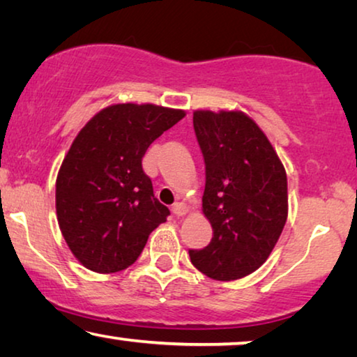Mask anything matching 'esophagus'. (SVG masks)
<instances>
[{
	"label": "esophagus",
	"mask_w": 357,
	"mask_h": 357,
	"mask_svg": "<svg viewBox=\"0 0 357 357\" xmlns=\"http://www.w3.org/2000/svg\"><path fill=\"white\" fill-rule=\"evenodd\" d=\"M173 213L176 216H183V215H185V213L189 211V206L185 205V204H183V202H176V204L173 205Z\"/></svg>",
	"instance_id": "obj_1"
}]
</instances>
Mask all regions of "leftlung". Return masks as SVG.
<instances>
[{"label": "left lung", "mask_w": 357, "mask_h": 357, "mask_svg": "<svg viewBox=\"0 0 357 357\" xmlns=\"http://www.w3.org/2000/svg\"><path fill=\"white\" fill-rule=\"evenodd\" d=\"M194 130L205 160L202 211L213 237L189 250L190 261L215 280L242 279L268 259L285 226V168L243 112L195 110Z\"/></svg>", "instance_id": "left-lung-1"}]
</instances>
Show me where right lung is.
<instances>
[{
  "instance_id": "1",
  "label": "right lung",
  "mask_w": 357,
  "mask_h": 357,
  "mask_svg": "<svg viewBox=\"0 0 357 357\" xmlns=\"http://www.w3.org/2000/svg\"><path fill=\"white\" fill-rule=\"evenodd\" d=\"M185 112L153 104H115L78 132L56 179L57 221L84 268L123 271L169 210L155 199L142 157Z\"/></svg>"
}]
</instances>
